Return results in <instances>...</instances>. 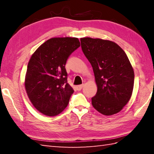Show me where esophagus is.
<instances>
[{"label":"esophagus","instance_id":"obj_1","mask_svg":"<svg viewBox=\"0 0 154 154\" xmlns=\"http://www.w3.org/2000/svg\"><path fill=\"white\" fill-rule=\"evenodd\" d=\"M83 87V85H77V86H76V89H77V90L79 91V90H81L82 89Z\"/></svg>","mask_w":154,"mask_h":154}]
</instances>
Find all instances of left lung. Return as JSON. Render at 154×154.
Here are the masks:
<instances>
[{"label":"left lung","instance_id":"obj_1","mask_svg":"<svg viewBox=\"0 0 154 154\" xmlns=\"http://www.w3.org/2000/svg\"><path fill=\"white\" fill-rule=\"evenodd\" d=\"M80 41L98 87L92 106L105 116L118 113L129 101L134 87V71L127 55L111 41L90 37Z\"/></svg>","mask_w":154,"mask_h":154}]
</instances>
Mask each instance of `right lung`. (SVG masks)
<instances>
[{"mask_svg": "<svg viewBox=\"0 0 154 154\" xmlns=\"http://www.w3.org/2000/svg\"><path fill=\"white\" fill-rule=\"evenodd\" d=\"M79 47L77 38H51L31 56L25 88L31 103L41 113L55 116L67 106L74 90L68 83L65 65Z\"/></svg>", "mask_w": 154, "mask_h": 154, "instance_id": "1", "label": "right lung"}]
</instances>
